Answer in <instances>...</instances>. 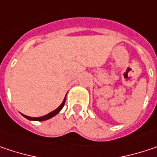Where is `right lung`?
Here are the masks:
<instances>
[{"label": "right lung", "instance_id": "obj_1", "mask_svg": "<svg viewBox=\"0 0 157 157\" xmlns=\"http://www.w3.org/2000/svg\"><path fill=\"white\" fill-rule=\"evenodd\" d=\"M64 102H65V97H64L63 102L61 103V105H60L59 107L57 108V109H56L55 110L51 111V112H50V113H48V114H47V115H45V116H42V117H38V118H32V117H29V116H26V115H23V114H22V116H23L24 118H26V119L29 120V121H47V120H49V119H51V118H53L54 116H56L57 113H59V111H60V110L63 109V107H64Z\"/></svg>", "mask_w": 157, "mask_h": 157}]
</instances>
